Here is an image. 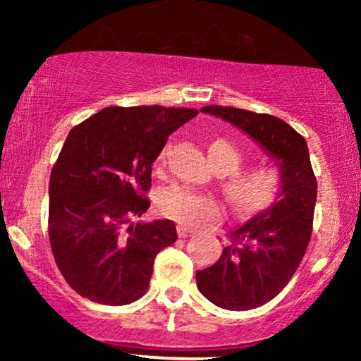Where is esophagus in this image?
Masks as SVG:
<instances>
[{
    "label": "esophagus",
    "mask_w": 361,
    "mask_h": 361,
    "mask_svg": "<svg viewBox=\"0 0 361 361\" xmlns=\"http://www.w3.org/2000/svg\"><path fill=\"white\" fill-rule=\"evenodd\" d=\"M193 233L195 231L190 229V227L178 226V235H180V238H190V235H193Z\"/></svg>",
    "instance_id": "1"
}]
</instances>
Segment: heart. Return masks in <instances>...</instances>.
Returning a JSON list of instances; mask_svg holds the SVG:
<instances>
[{
	"instance_id": "b5f03b06",
	"label": "heart",
	"mask_w": 361,
	"mask_h": 361,
	"mask_svg": "<svg viewBox=\"0 0 361 361\" xmlns=\"http://www.w3.org/2000/svg\"><path fill=\"white\" fill-rule=\"evenodd\" d=\"M171 144H166L157 156V164L166 159ZM209 157L215 169L224 175L222 192L235 210L256 214L270 209L283 188V171L273 164L241 168L243 151L227 139L215 137L209 142ZM161 215L186 226L217 221L221 205L212 195L195 192L188 186L173 185L161 190L156 197Z\"/></svg>"
}]
</instances>
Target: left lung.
Wrapping results in <instances>:
<instances>
[{
  "instance_id": "1",
  "label": "left lung",
  "mask_w": 361,
  "mask_h": 361,
  "mask_svg": "<svg viewBox=\"0 0 361 361\" xmlns=\"http://www.w3.org/2000/svg\"><path fill=\"white\" fill-rule=\"evenodd\" d=\"M202 111L246 132L283 171L279 200L233 231L217 263L197 271L198 290L217 307L256 309L283 290L309 246L317 181L307 142L273 115L221 105L202 106Z\"/></svg>"
}]
</instances>
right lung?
Masks as SVG:
<instances>
[{"instance_id": "obj_1", "label": "right lung", "mask_w": 361, "mask_h": 361, "mask_svg": "<svg viewBox=\"0 0 361 361\" xmlns=\"http://www.w3.org/2000/svg\"><path fill=\"white\" fill-rule=\"evenodd\" d=\"M195 109L106 106L69 132L49 181V239L57 268L81 297L126 305L147 292L171 221L137 222L151 205L152 163Z\"/></svg>"}]
</instances>
